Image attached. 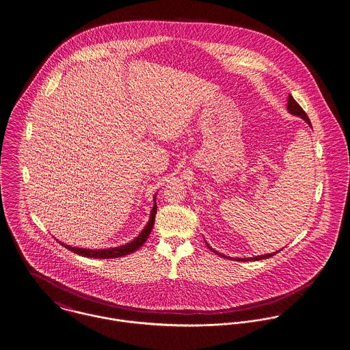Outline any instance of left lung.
Listing matches in <instances>:
<instances>
[{
  "instance_id": "8db88e82",
  "label": "left lung",
  "mask_w": 350,
  "mask_h": 350,
  "mask_svg": "<svg viewBox=\"0 0 350 350\" xmlns=\"http://www.w3.org/2000/svg\"><path fill=\"white\" fill-rule=\"evenodd\" d=\"M287 111L291 113V115H294V116H299L301 119H304L310 127H312V123H310V120H309V118H308V115L305 113V111L301 108V105L293 98V96L288 95V100H287ZM208 246V245H207ZM208 249L211 250V252H214L215 254L221 255L223 258H228V256H226V255L219 254V253H217L214 249H211L210 246H208ZM278 253V252H277ZM277 253H273V254H266V255H258V256H254V258H237V260H260V259H266V258H270V256H273V255L277 254Z\"/></svg>"
}]
</instances>
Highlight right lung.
Instances as JSON below:
<instances>
[{"label":"right lung","instance_id":"right-lung-1","mask_svg":"<svg viewBox=\"0 0 350 350\" xmlns=\"http://www.w3.org/2000/svg\"><path fill=\"white\" fill-rule=\"evenodd\" d=\"M155 215H157V202L154 203V207L151 210V217L150 221L147 223V226L143 228V231L127 245L119 246V247H113V249H105V250H88V249H79V247H70L64 245L68 250L76 253V254L83 255V256H88V258H101V259H109V258H119V256H124V255L132 254L133 252H136L139 247H142L147 238L151 234V230L154 227L155 223Z\"/></svg>","mask_w":350,"mask_h":350}]
</instances>
